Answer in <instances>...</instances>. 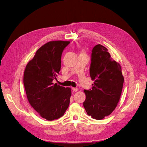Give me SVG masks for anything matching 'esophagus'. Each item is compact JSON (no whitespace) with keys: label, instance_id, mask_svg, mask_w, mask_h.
I'll list each match as a JSON object with an SVG mask.
<instances>
[{"label":"esophagus","instance_id":"34e87169","mask_svg":"<svg viewBox=\"0 0 147 147\" xmlns=\"http://www.w3.org/2000/svg\"><path fill=\"white\" fill-rule=\"evenodd\" d=\"M72 90H73V91H74V92H77V91H78V89L76 88H72Z\"/></svg>","mask_w":147,"mask_h":147}]
</instances>
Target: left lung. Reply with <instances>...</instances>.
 Instances as JSON below:
<instances>
[{"instance_id": "8db88e82", "label": "left lung", "mask_w": 147, "mask_h": 147, "mask_svg": "<svg viewBox=\"0 0 147 147\" xmlns=\"http://www.w3.org/2000/svg\"><path fill=\"white\" fill-rule=\"evenodd\" d=\"M90 74L94 83L92 90H84L83 107L89 116L100 120L110 115L118 105L124 83L121 67L111 57L107 49L98 44L92 50Z\"/></svg>"}]
</instances>
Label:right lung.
I'll return each mask as SVG.
<instances>
[{
  "mask_svg": "<svg viewBox=\"0 0 147 147\" xmlns=\"http://www.w3.org/2000/svg\"><path fill=\"white\" fill-rule=\"evenodd\" d=\"M69 43L47 42L38 49L24 70L23 82L29 104L48 121L63 117L70 104L71 88L53 83L61 70L62 53Z\"/></svg>",
  "mask_w": 147,
  "mask_h": 147,
  "instance_id": "1",
  "label": "right lung"
}]
</instances>
